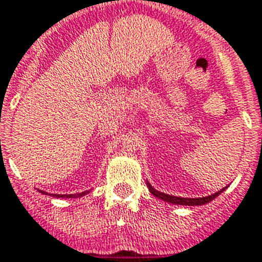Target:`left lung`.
Here are the masks:
<instances>
[{
	"instance_id": "obj_1",
	"label": "left lung",
	"mask_w": 262,
	"mask_h": 262,
	"mask_svg": "<svg viewBox=\"0 0 262 262\" xmlns=\"http://www.w3.org/2000/svg\"><path fill=\"white\" fill-rule=\"evenodd\" d=\"M148 188L149 190H150V193L153 195H156L157 199H161L162 201L165 202H169V204H174V205H188V206H195V205H205V204H208V202H210L212 200H214L219 194H221V193L224 192L226 189L223 188L221 190H219V192L213 193V194L210 195H206V197H199V199H188V197H176V195H170V194H165V193L162 192H158V190H156L153 186L150 185L148 182Z\"/></svg>"
}]
</instances>
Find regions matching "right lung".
<instances>
[{
  "instance_id": "right-lung-1",
  "label": "right lung",
  "mask_w": 262,
  "mask_h": 262,
  "mask_svg": "<svg viewBox=\"0 0 262 262\" xmlns=\"http://www.w3.org/2000/svg\"><path fill=\"white\" fill-rule=\"evenodd\" d=\"M39 192L43 193V194H48V193L42 192V190H39ZM86 193H89V190L82 193H77V194H54V197H62V199H77V197H82V195H85Z\"/></svg>"
}]
</instances>
